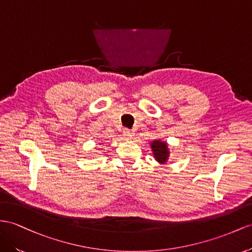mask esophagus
Wrapping results in <instances>:
<instances>
[{
	"instance_id": "34e87169",
	"label": "esophagus",
	"mask_w": 252,
	"mask_h": 252,
	"mask_svg": "<svg viewBox=\"0 0 252 252\" xmlns=\"http://www.w3.org/2000/svg\"><path fill=\"white\" fill-rule=\"evenodd\" d=\"M122 133H124V136L126 139H132L133 136H134V133L131 130H127V128H125L124 132H122Z\"/></svg>"
}]
</instances>
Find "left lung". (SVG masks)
<instances>
[{
    "label": "left lung",
    "instance_id": "8db88e82",
    "mask_svg": "<svg viewBox=\"0 0 252 252\" xmlns=\"http://www.w3.org/2000/svg\"><path fill=\"white\" fill-rule=\"evenodd\" d=\"M151 149L154 158H156L159 164H164L167 162L170 152L165 141H160L159 139L153 140L151 143Z\"/></svg>",
    "mask_w": 252,
    "mask_h": 252
}]
</instances>
